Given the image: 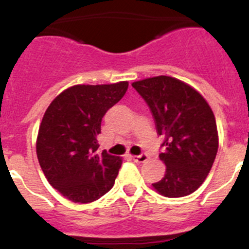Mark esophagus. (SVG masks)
<instances>
[{
  "mask_svg": "<svg viewBox=\"0 0 249 249\" xmlns=\"http://www.w3.org/2000/svg\"><path fill=\"white\" fill-rule=\"evenodd\" d=\"M132 159H133V161L142 164V162H145L146 160H148V155H146V154H142V155H133L132 156Z\"/></svg>",
  "mask_w": 249,
  "mask_h": 249,
  "instance_id": "esophagus-1",
  "label": "esophagus"
}]
</instances>
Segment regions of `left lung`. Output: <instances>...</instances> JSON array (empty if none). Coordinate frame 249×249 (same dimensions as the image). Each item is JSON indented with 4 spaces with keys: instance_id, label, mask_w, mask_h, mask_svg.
Masks as SVG:
<instances>
[{
    "instance_id": "left-lung-1",
    "label": "left lung",
    "mask_w": 249,
    "mask_h": 249,
    "mask_svg": "<svg viewBox=\"0 0 249 249\" xmlns=\"http://www.w3.org/2000/svg\"><path fill=\"white\" fill-rule=\"evenodd\" d=\"M150 107L165 151V176L154 189L167 198L186 197L197 191L212 170L219 148L214 112L202 94L187 83L169 77L132 83Z\"/></svg>"
}]
</instances>
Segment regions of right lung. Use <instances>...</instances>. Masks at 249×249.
Returning <instances> with one entry per match:
<instances>
[{"label": "right lung", "instance_id": "1", "mask_svg": "<svg viewBox=\"0 0 249 249\" xmlns=\"http://www.w3.org/2000/svg\"><path fill=\"white\" fill-rule=\"evenodd\" d=\"M128 82L78 84L56 96L42 117L36 155L45 177L74 203L95 202L112 188L122 159L98 153L101 120L126 94Z\"/></svg>", "mask_w": 249, "mask_h": 249}]
</instances>
